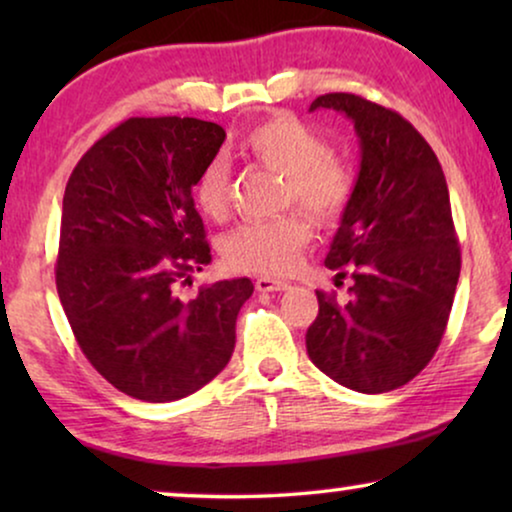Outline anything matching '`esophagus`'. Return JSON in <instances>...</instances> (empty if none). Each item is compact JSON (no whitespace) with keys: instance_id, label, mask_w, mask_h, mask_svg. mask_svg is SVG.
Returning a JSON list of instances; mask_svg holds the SVG:
<instances>
[{"instance_id":"obj_1","label":"esophagus","mask_w":512,"mask_h":512,"mask_svg":"<svg viewBox=\"0 0 512 512\" xmlns=\"http://www.w3.org/2000/svg\"><path fill=\"white\" fill-rule=\"evenodd\" d=\"M289 282H282V279H272V277H258L256 279V289L258 291H286L289 289Z\"/></svg>"}]
</instances>
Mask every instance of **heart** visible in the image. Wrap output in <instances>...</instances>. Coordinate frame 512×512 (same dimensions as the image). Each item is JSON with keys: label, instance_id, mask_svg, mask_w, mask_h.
<instances>
[{"label": "heart", "instance_id": "b5f03b06", "mask_svg": "<svg viewBox=\"0 0 512 512\" xmlns=\"http://www.w3.org/2000/svg\"><path fill=\"white\" fill-rule=\"evenodd\" d=\"M240 151L242 156L282 174L284 205L296 202L321 223L338 219L354 193L352 167L331 156L324 139L291 114H277L256 123L242 137ZM228 200V167L214 158L195 181V202L209 219H223ZM310 237V221L298 212L268 221H249L223 240V258L235 270L284 275L298 263Z\"/></svg>", "mask_w": 512, "mask_h": 512}]
</instances>
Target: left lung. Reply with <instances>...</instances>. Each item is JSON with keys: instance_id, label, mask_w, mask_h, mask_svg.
I'll return each mask as SVG.
<instances>
[{"instance_id": "left-lung-1", "label": "left lung", "mask_w": 512, "mask_h": 512, "mask_svg": "<svg viewBox=\"0 0 512 512\" xmlns=\"http://www.w3.org/2000/svg\"><path fill=\"white\" fill-rule=\"evenodd\" d=\"M317 109L354 123L361 165L324 261L349 265L352 298L338 305L317 291L307 354L342 387L384 394L422 373L450 319L461 270L450 193L436 153L401 114L352 93L321 95Z\"/></svg>"}]
</instances>
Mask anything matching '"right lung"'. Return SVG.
Here are the masks:
<instances>
[{
  "label": "right lung",
  "mask_w": 512,
  "mask_h": 512,
  "mask_svg": "<svg viewBox=\"0 0 512 512\" xmlns=\"http://www.w3.org/2000/svg\"><path fill=\"white\" fill-rule=\"evenodd\" d=\"M226 130L198 118H128L90 146L62 198L55 284L93 368L137 401L170 403L212 382L235 349L251 279L181 300L212 263L193 186Z\"/></svg>",
  "instance_id": "1"
}]
</instances>
